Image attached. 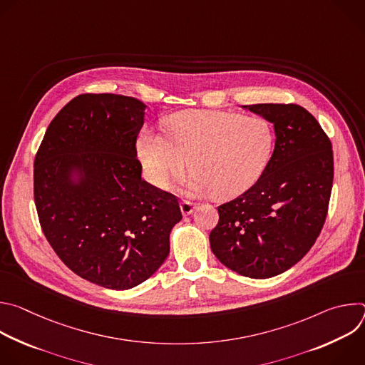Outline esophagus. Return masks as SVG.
<instances>
[{"label":"esophagus","mask_w":365,"mask_h":365,"mask_svg":"<svg viewBox=\"0 0 365 365\" xmlns=\"http://www.w3.org/2000/svg\"><path fill=\"white\" fill-rule=\"evenodd\" d=\"M195 207H196V205L193 202H189V200H182L180 202V211H182L183 215H190Z\"/></svg>","instance_id":"1"}]
</instances>
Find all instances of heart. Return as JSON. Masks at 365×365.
I'll use <instances>...</instances> for the list:
<instances>
[{
    "mask_svg": "<svg viewBox=\"0 0 365 365\" xmlns=\"http://www.w3.org/2000/svg\"><path fill=\"white\" fill-rule=\"evenodd\" d=\"M274 145L272 124L258 115L221 111H183L173 115L168 138L147 133L138 153L148 180L169 190L185 176L189 162L195 172L189 193L212 192L232 197L250 189L264 172Z\"/></svg>",
    "mask_w": 365,
    "mask_h": 365,
    "instance_id": "obj_1",
    "label": "heart"
}]
</instances>
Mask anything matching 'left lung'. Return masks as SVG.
<instances>
[{
	"mask_svg": "<svg viewBox=\"0 0 365 365\" xmlns=\"http://www.w3.org/2000/svg\"><path fill=\"white\" fill-rule=\"evenodd\" d=\"M242 108L274 124L276 144L258 180L218 206L210 242L225 267L269 279L300 262L319 237L332 190L334 153L317 118L296 103Z\"/></svg>",
	"mask_w": 365,
	"mask_h": 365,
	"instance_id": "8db88e82",
	"label": "left lung"
}]
</instances>
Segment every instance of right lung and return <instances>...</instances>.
Segmentation results:
<instances>
[{
    "mask_svg": "<svg viewBox=\"0 0 365 365\" xmlns=\"http://www.w3.org/2000/svg\"><path fill=\"white\" fill-rule=\"evenodd\" d=\"M145 106L114 93H82L47 127L34 159V202L62 262L98 286L127 290L159 270L178 197L141 179L135 141Z\"/></svg>",
    "mask_w": 365,
    "mask_h": 365,
    "instance_id": "1",
    "label": "right lung"
}]
</instances>
